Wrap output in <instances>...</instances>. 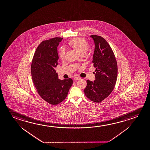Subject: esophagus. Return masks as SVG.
I'll return each mask as SVG.
<instances>
[{
    "instance_id": "obj_1",
    "label": "esophagus",
    "mask_w": 150,
    "mask_h": 150,
    "mask_svg": "<svg viewBox=\"0 0 150 150\" xmlns=\"http://www.w3.org/2000/svg\"><path fill=\"white\" fill-rule=\"evenodd\" d=\"M81 79V78L79 77H75L74 78V80L75 81H76L79 80V79Z\"/></svg>"
}]
</instances>
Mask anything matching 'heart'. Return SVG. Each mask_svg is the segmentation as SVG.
Masks as SVG:
<instances>
[{"instance_id": "obj_1", "label": "heart", "mask_w": 150, "mask_h": 150, "mask_svg": "<svg viewBox=\"0 0 150 150\" xmlns=\"http://www.w3.org/2000/svg\"><path fill=\"white\" fill-rule=\"evenodd\" d=\"M69 45L75 50L79 55H84L88 51L89 45L88 43L81 38H76L69 40ZM65 55V50L64 48H61L59 50V56L62 60H63Z\"/></svg>"}]
</instances>
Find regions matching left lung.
I'll list each match as a JSON object with an SVG mask.
<instances>
[{"instance_id":"1","label":"left lung","mask_w":150,"mask_h":150,"mask_svg":"<svg viewBox=\"0 0 150 150\" xmlns=\"http://www.w3.org/2000/svg\"><path fill=\"white\" fill-rule=\"evenodd\" d=\"M95 44L93 63L96 68L95 80H87L84 93L91 100L99 103L106 98L115 86L118 65L115 55L110 45L103 38L91 35Z\"/></svg>"}]
</instances>
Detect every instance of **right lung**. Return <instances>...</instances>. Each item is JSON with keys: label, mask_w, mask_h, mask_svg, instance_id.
Instances as JSON below:
<instances>
[{"label": "right lung", "mask_w": 150, "mask_h": 150, "mask_svg": "<svg viewBox=\"0 0 150 150\" xmlns=\"http://www.w3.org/2000/svg\"><path fill=\"white\" fill-rule=\"evenodd\" d=\"M63 38L55 37L42 41L32 59L31 72L38 93L43 100L53 105L67 98L73 84L71 79L60 80L54 68L57 65V49Z\"/></svg>", "instance_id": "1"}]
</instances>
